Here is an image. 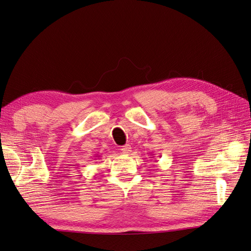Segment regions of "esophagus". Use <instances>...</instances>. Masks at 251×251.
Wrapping results in <instances>:
<instances>
[{
    "label": "esophagus",
    "mask_w": 251,
    "mask_h": 251,
    "mask_svg": "<svg viewBox=\"0 0 251 251\" xmlns=\"http://www.w3.org/2000/svg\"><path fill=\"white\" fill-rule=\"evenodd\" d=\"M120 151H121L122 152H124V154L127 155V154H130V152H131L132 147H131L130 145H125V146H122V147L120 148Z\"/></svg>",
    "instance_id": "esophagus-1"
}]
</instances>
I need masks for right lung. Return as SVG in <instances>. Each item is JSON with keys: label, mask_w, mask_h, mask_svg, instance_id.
Listing matches in <instances>:
<instances>
[{"label": "right lung", "mask_w": 251, "mask_h": 251, "mask_svg": "<svg viewBox=\"0 0 251 251\" xmlns=\"http://www.w3.org/2000/svg\"><path fill=\"white\" fill-rule=\"evenodd\" d=\"M96 157H100V156H96Z\"/></svg>", "instance_id": "obj_1"}]
</instances>
